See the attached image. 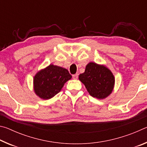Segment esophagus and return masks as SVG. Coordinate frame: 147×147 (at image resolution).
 Instances as JSON below:
<instances>
[{
  "instance_id": "34e87169",
  "label": "esophagus",
  "mask_w": 147,
  "mask_h": 147,
  "mask_svg": "<svg viewBox=\"0 0 147 147\" xmlns=\"http://www.w3.org/2000/svg\"><path fill=\"white\" fill-rule=\"evenodd\" d=\"M78 73L75 74H73V78L74 79H77V78H78Z\"/></svg>"
}]
</instances>
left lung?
Returning <instances> with one entry per match:
<instances>
[{
	"mask_svg": "<svg viewBox=\"0 0 147 147\" xmlns=\"http://www.w3.org/2000/svg\"><path fill=\"white\" fill-rule=\"evenodd\" d=\"M79 80L85 85L89 94L93 97L103 99L111 93L115 78L111 71L104 65L90 62L86 67Z\"/></svg>",
	"mask_w": 147,
	"mask_h": 147,
	"instance_id": "left-lung-1",
	"label": "left lung"
}]
</instances>
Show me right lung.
Wrapping results in <instances>:
<instances>
[{
	"label": "right lung",
	"mask_w": 147,
	"mask_h": 147,
	"mask_svg": "<svg viewBox=\"0 0 147 147\" xmlns=\"http://www.w3.org/2000/svg\"><path fill=\"white\" fill-rule=\"evenodd\" d=\"M72 78L68 70L51 64L39 71L34 78V92L39 97L48 100L58 94Z\"/></svg>",
	"instance_id": "obj_1"
}]
</instances>
